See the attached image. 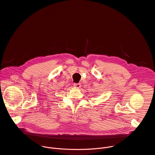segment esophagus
I'll return each instance as SVG.
<instances>
[{
	"mask_svg": "<svg viewBox=\"0 0 155 155\" xmlns=\"http://www.w3.org/2000/svg\"><path fill=\"white\" fill-rule=\"evenodd\" d=\"M74 87L77 89H79L81 87V84H80V83H74Z\"/></svg>",
	"mask_w": 155,
	"mask_h": 155,
	"instance_id": "obj_1",
	"label": "esophagus"
}]
</instances>
